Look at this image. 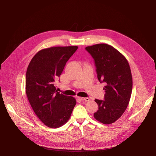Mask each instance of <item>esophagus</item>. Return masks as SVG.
I'll return each instance as SVG.
<instances>
[{
  "instance_id": "esophagus-1",
  "label": "esophagus",
  "mask_w": 156,
  "mask_h": 156,
  "mask_svg": "<svg viewBox=\"0 0 156 156\" xmlns=\"http://www.w3.org/2000/svg\"><path fill=\"white\" fill-rule=\"evenodd\" d=\"M79 99L81 101H86V102H88V101L90 100V98H88V97H79Z\"/></svg>"
}]
</instances>
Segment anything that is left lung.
Segmentation results:
<instances>
[{
	"mask_svg": "<svg viewBox=\"0 0 156 156\" xmlns=\"http://www.w3.org/2000/svg\"><path fill=\"white\" fill-rule=\"evenodd\" d=\"M85 49L94 59L98 80L106 83L104 100L95 99L99 109L94 116L103 124L113 123L126 109L132 95L133 81L129 63L108 44H95Z\"/></svg>",
	"mask_w": 156,
	"mask_h": 156,
	"instance_id": "obj_1",
	"label": "left lung"
}]
</instances>
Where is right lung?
<instances>
[{
	"instance_id": "obj_1",
	"label": "right lung",
	"mask_w": 156,
	"mask_h": 156,
	"mask_svg": "<svg viewBox=\"0 0 156 156\" xmlns=\"http://www.w3.org/2000/svg\"><path fill=\"white\" fill-rule=\"evenodd\" d=\"M77 46L52 47L38 51L31 60L26 73V94L37 117L52 128L69 119L76 104L75 98L57 92L54 82Z\"/></svg>"
}]
</instances>
